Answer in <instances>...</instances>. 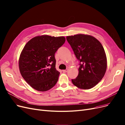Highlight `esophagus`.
Segmentation results:
<instances>
[{
    "mask_svg": "<svg viewBox=\"0 0 125 125\" xmlns=\"http://www.w3.org/2000/svg\"><path fill=\"white\" fill-rule=\"evenodd\" d=\"M67 71H68V69H65V70H62V72H63V73H66Z\"/></svg>",
    "mask_w": 125,
    "mask_h": 125,
    "instance_id": "esophagus-1",
    "label": "esophagus"
}]
</instances>
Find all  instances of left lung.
<instances>
[{"instance_id":"8db88e82","label":"left lung","mask_w":125,"mask_h":125,"mask_svg":"<svg viewBox=\"0 0 125 125\" xmlns=\"http://www.w3.org/2000/svg\"><path fill=\"white\" fill-rule=\"evenodd\" d=\"M74 55L79 61V74L72 79L77 87L88 89L94 87L104 77L107 69L106 53L100 42L87 35L67 36Z\"/></svg>"}]
</instances>
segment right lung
Returning <instances> with one entry per match:
<instances>
[{
  "label": "right lung",
  "mask_w": 125,
  "mask_h": 125,
  "mask_svg": "<svg viewBox=\"0 0 125 125\" xmlns=\"http://www.w3.org/2000/svg\"><path fill=\"white\" fill-rule=\"evenodd\" d=\"M65 42L64 37L42 35L25 44L20 54L19 67L22 77L32 88L46 91L56 84L60 73L56 69L55 54Z\"/></svg>",
  "instance_id": "obj_1"
}]
</instances>
